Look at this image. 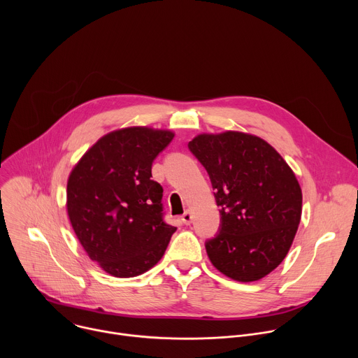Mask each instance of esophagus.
<instances>
[{
    "label": "esophagus",
    "instance_id": "obj_1",
    "mask_svg": "<svg viewBox=\"0 0 358 358\" xmlns=\"http://www.w3.org/2000/svg\"><path fill=\"white\" fill-rule=\"evenodd\" d=\"M181 221L185 224V225H189L191 222H192V213L191 211H185L184 213V215H182V218H181Z\"/></svg>",
    "mask_w": 358,
    "mask_h": 358
}]
</instances>
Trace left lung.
Wrapping results in <instances>:
<instances>
[{"mask_svg": "<svg viewBox=\"0 0 358 358\" xmlns=\"http://www.w3.org/2000/svg\"><path fill=\"white\" fill-rule=\"evenodd\" d=\"M188 147L221 208L220 234L206 243L211 264L236 282L265 278L286 258L300 224L293 170L268 141L243 131L201 133Z\"/></svg>", "mask_w": 358, "mask_h": 358, "instance_id": "8db88e82", "label": "left lung"}]
</instances>
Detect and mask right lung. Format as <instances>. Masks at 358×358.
Returning a JSON list of instances; mask_svg holds the SVG:
<instances>
[{
  "label": "right lung",
  "instance_id": "1",
  "mask_svg": "<svg viewBox=\"0 0 358 358\" xmlns=\"http://www.w3.org/2000/svg\"><path fill=\"white\" fill-rule=\"evenodd\" d=\"M174 131L133 126L100 137L72 169L66 213L87 257L115 278H134L163 258L176 227L163 221V187L151 164Z\"/></svg>",
  "mask_w": 358,
  "mask_h": 358
}]
</instances>
